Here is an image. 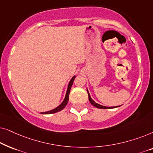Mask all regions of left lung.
Listing matches in <instances>:
<instances>
[{
    "mask_svg": "<svg viewBox=\"0 0 153 153\" xmlns=\"http://www.w3.org/2000/svg\"><path fill=\"white\" fill-rule=\"evenodd\" d=\"M87 92H88V100H89L90 102H91L92 105L94 106L96 108H116V107H118V106H102V105H101V104H99L96 103V102L94 101V100L91 98V95H90L89 92H88V89H87Z\"/></svg>",
    "mask_w": 153,
    "mask_h": 153,
    "instance_id": "1",
    "label": "left lung"
}]
</instances>
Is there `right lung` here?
I'll use <instances>...</instances> for the list:
<instances>
[{
  "mask_svg": "<svg viewBox=\"0 0 153 153\" xmlns=\"http://www.w3.org/2000/svg\"><path fill=\"white\" fill-rule=\"evenodd\" d=\"M75 78H76V76H74L72 79H71L70 82H69L68 85V89H67V91H66L65 96V98H64L63 101H62V103L60 104L59 106H58L57 107H56L55 108H53V109H52L51 111H46V112H41V114H55V113H56V112L60 111L62 110L65 107V106L67 105V104H68V100H69V95H70V89L72 86L73 82H74V80Z\"/></svg>",
  "mask_w": 153,
  "mask_h": 153,
  "instance_id": "obj_1",
  "label": "right lung"
}]
</instances>
